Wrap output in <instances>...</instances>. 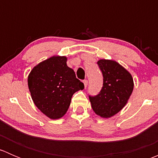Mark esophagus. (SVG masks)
<instances>
[{
	"label": "esophagus",
	"instance_id": "1",
	"mask_svg": "<svg viewBox=\"0 0 158 158\" xmlns=\"http://www.w3.org/2000/svg\"><path fill=\"white\" fill-rule=\"evenodd\" d=\"M83 83H84V85H85V88H86L87 85H88V80H87V79L83 80Z\"/></svg>",
	"mask_w": 158,
	"mask_h": 158
}]
</instances>
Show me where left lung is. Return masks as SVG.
Returning a JSON list of instances; mask_svg holds the SVG:
<instances>
[{"label":"left lung","instance_id":"obj_1","mask_svg":"<svg viewBox=\"0 0 158 158\" xmlns=\"http://www.w3.org/2000/svg\"><path fill=\"white\" fill-rule=\"evenodd\" d=\"M103 75V86L96 96H89L92 110L102 118L112 117L128 102L134 89L131 74L118 62L102 59L98 62Z\"/></svg>","mask_w":158,"mask_h":158}]
</instances>
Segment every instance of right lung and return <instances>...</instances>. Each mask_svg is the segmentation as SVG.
Listing matches in <instances>:
<instances>
[{
	"label": "right lung",
	"instance_id": "1",
	"mask_svg": "<svg viewBox=\"0 0 158 158\" xmlns=\"http://www.w3.org/2000/svg\"><path fill=\"white\" fill-rule=\"evenodd\" d=\"M66 62V56H52L35 66L28 76V88L33 103L50 119L63 117L73 94L84 89V84L76 77Z\"/></svg>",
	"mask_w": 158,
	"mask_h": 158
}]
</instances>
